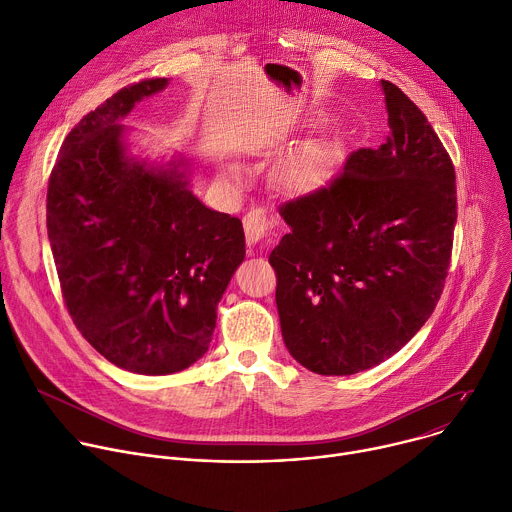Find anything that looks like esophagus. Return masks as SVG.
<instances>
[{
  "mask_svg": "<svg viewBox=\"0 0 512 512\" xmlns=\"http://www.w3.org/2000/svg\"><path fill=\"white\" fill-rule=\"evenodd\" d=\"M244 232H246V244L248 246H256L258 242H262L264 238H268V234L276 227L274 217H270L264 209H250L244 215Z\"/></svg>",
  "mask_w": 512,
  "mask_h": 512,
  "instance_id": "obj_1",
  "label": "esophagus"
}]
</instances>
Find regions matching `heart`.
Here are the masks:
<instances>
[{
	"label": "heart",
	"mask_w": 512,
	"mask_h": 512,
	"mask_svg": "<svg viewBox=\"0 0 512 512\" xmlns=\"http://www.w3.org/2000/svg\"><path fill=\"white\" fill-rule=\"evenodd\" d=\"M329 152L323 142H307L301 144L287 154H282L274 168H272V181L285 191H303L317 183L327 166ZM225 175L232 181H242V168L238 164H227Z\"/></svg>",
	"instance_id": "1"
}]
</instances>
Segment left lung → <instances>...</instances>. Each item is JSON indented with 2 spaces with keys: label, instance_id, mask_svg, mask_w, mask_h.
I'll use <instances>...</instances> for the list:
<instances>
[{
  "label": "left lung",
  "instance_id": "left-lung-1",
  "mask_svg": "<svg viewBox=\"0 0 512 512\" xmlns=\"http://www.w3.org/2000/svg\"><path fill=\"white\" fill-rule=\"evenodd\" d=\"M390 134L327 187L289 201L291 232L268 262L289 354L350 376L399 352L431 317L458 219L456 173L423 111L380 81Z\"/></svg>",
  "mask_w": 512,
  "mask_h": 512
}]
</instances>
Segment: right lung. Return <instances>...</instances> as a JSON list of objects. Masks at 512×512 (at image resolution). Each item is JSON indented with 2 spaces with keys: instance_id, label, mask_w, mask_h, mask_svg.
<instances>
[{
  "instance_id": "1",
  "label": "right lung",
  "mask_w": 512,
  "mask_h": 512,
  "mask_svg": "<svg viewBox=\"0 0 512 512\" xmlns=\"http://www.w3.org/2000/svg\"><path fill=\"white\" fill-rule=\"evenodd\" d=\"M168 79L130 85L69 132L46 195L67 309L87 342L134 374H175L209 348L217 303L244 262L238 217L203 205L189 162L130 152L124 118Z\"/></svg>"
}]
</instances>
